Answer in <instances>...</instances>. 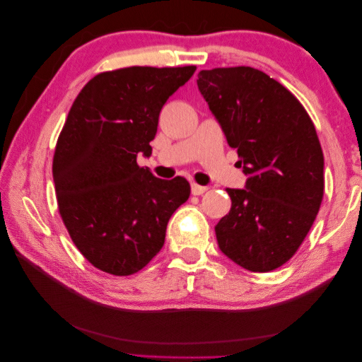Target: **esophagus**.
Masks as SVG:
<instances>
[{
    "instance_id": "34e87169",
    "label": "esophagus",
    "mask_w": 362,
    "mask_h": 362,
    "mask_svg": "<svg viewBox=\"0 0 362 362\" xmlns=\"http://www.w3.org/2000/svg\"><path fill=\"white\" fill-rule=\"evenodd\" d=\"M206 190H208V187H205V185L192 184V194H194V196H199V194L205 193Z\"/></svg>"
}]
</instances>
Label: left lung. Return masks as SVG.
Here are the masks:
<instances>
[{"label":"left lung","mask_w":362,"mask_h":362,"mask_svg":"<svg viewBox=\"0 0 362 362\" xmlns=\"http://www.w3.org/2000/svg\"><path fill=\"white\" fill-rule=\"evenodd\" d=\"M198 89L237 148L245 189H226L231 210L214 226L218 249L250 272L287 262L311 229L323 199V152L311 117L262 71H201Z\"/></svg>","instance_id":"left-lung-1"}]
</instances>
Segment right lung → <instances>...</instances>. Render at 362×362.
<instances>
[{"label":"right lung","mask_w":362,"mask_h":362,"mask_svg":"<svg viewBox=\"0 0 362 362\" xmlns=\"http://www.w3.org/2000/svg\"><path fill=\"white\" fill-rule=\"evenodd\" d=\"M196 66L103 72L75 98L52 161L59 210L75 246L103 272L128 276L164 245L189 181L160 180L137 166L151 157L158 116Z\"/></svg>","instance_id":"obj_1"}]
</instances>
